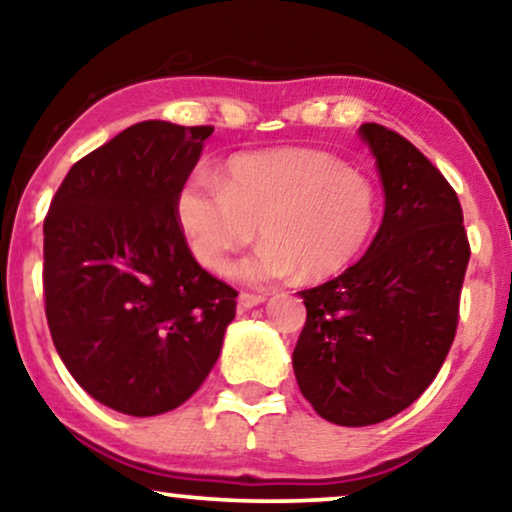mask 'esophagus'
Wrapping results in <instances>:
<instances>
[{"label": "esophagus", "mask_w": 512, "mask_h": 512, "mask_svg": "<svg viewBox=\"0 0 512 512\" xmlns=\"http://www.w3.org/2000/svg\"><path fill=\"white\" fill-rule=\"evenodd\" d=\"M263 296H256V293H240V298H237V305H240V310H251V307H258L263 303Z\"/></svg>", "instance_id": "34e87169"}]
</instances>
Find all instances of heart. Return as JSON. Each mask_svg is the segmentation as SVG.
<instances>
[{"label":"heart","instance_id":"1","mask_svg":"<svg viewBox=\"0 0 512 512\" xmlns=\"http://www.w3.org/2000/svg\"><path fill=\"white\" fill-rule=\"evenodd\" d=\"M174 214L191 256L209 272H223L261 223L265 240L230 275L265 286L298 272L303 282H321L347 270L375 233L380 202L366 174L333 153L277 149L230 158L219 181L191 174Z\"/></svg>","mask_w":512,"mask_h":512}]
</instances>
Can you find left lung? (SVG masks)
<instances>
[{
	"label": "left lung",
	"mask_w": 512,
	"mask_h": 512,
	"mask_svg": "<svg viewBox=\"0 0 512 512\" xmlns=\"http://www.w3.org/2000/svg\"><path fill=\"white\" fill-rule=\"evenodd\" d=\"M384 216L359 263L300 291L307 321L293 349L303 396L328 422L370 426L424 394L450 352L468 268L454 188L408 139L363 123Z\"/></svg>",
	"instance_id": "obj_1"
}]
</instances>
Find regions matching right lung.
<instances>
[{"label":"right lung","instance_id":"obj_1","mask_svg":"<svg viewBox=\"0 0 512 512\" xmlns=\"http://www.w3.org/2000/svg\"><path fill=\"white\" fill-rule=\"evenodd\" d=\"M212 132L130 125L67 172L44 221L53 345L74 380L123 415L188 401L235 319L237 291L200 268L174 214Z\"/></svg>","mask_w":512,"mask_h":512}]
</instances>
